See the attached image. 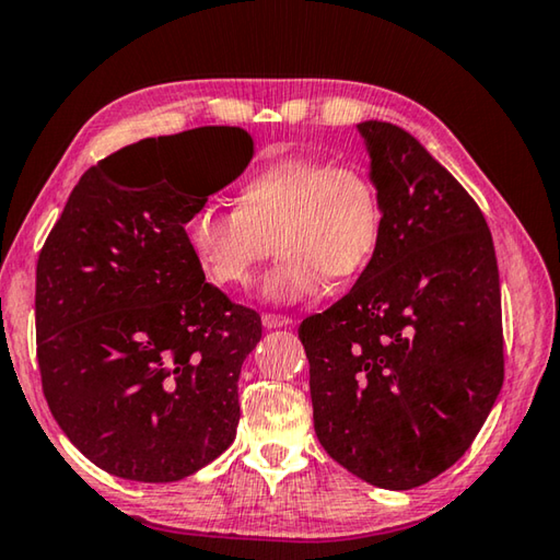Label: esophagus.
Masks as SVG:
<instances>
[{
	"mask_svg": "<svg viewBox=\"0 0 560 560\" xmlns=\"http://www.w3.org/2000/svg\"><path fill=\"white\" fill-rule=\"evenodd\" d=\"M262 319V327L265 329H278V327H288L290 325V317L285 315H272V312H265V315L260 317Z\"/></svg>",
	"mask_w": 560,
	"mask_h": 560,
	"instance_id": "1",
	"label": "esophagus"
}]
</instances>
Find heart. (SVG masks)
I'll return each instance as SVG.
<instances>
[{
	"label": "heart",
	"instance_id": "obj_1",
	"mask_svg": "<svg viewBox=\"0 0 560 560\" xmlns=\"http://www.w3.org/2000/svg\"><path fill=\"white\" fill-rule=\"evenodd\" d=\"M182 235L203 278L225 290L250 285L272 238L278 262L260 295L295 305L317 298L327 278L349 282L369 268L384 238V201L361 166L288 154L245 174L233 209L196 206Z\"/></svg>",
	"mask_w": 560,
	"mask_h": 560
}]
</instances>
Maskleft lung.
<instances>
[{
    "mask_svg": "<svg viewBox=\"0 0 560 560\" xmlns=\"http://www.w3.org/2000/svg\"><path fill=\"white\" fill-rule=\"evenodd\" d=\"M384 238L349 295L300 325L315 433L381 489H413L472 445L504 381L492 233L404 127L366 120Z\"/></svg>",
    "mask_w": 560,
    "mask_h": 560,
    "instance_id": "left-lung-1",
    "label": "left lung"
}]
</instances>
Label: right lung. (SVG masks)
<instances>
[{
	"mask_svg": "<svg viewBox=\"0 0 560 560\" xmlns=\"http://www.w3.org/2000/svg\"><path fill=\"white\" fill-rule=\"evenodd\" d=\"M196 140L213 164L201 194L160 174L122 182L160 150L154 137L122 147L81 176L36 265L46 404L93 465L135 482H176L233 443L241 366L262 335L253 310L206 282L182 235L250 164L253 137L199 127Z\"/></svg>",
	"mask_w": 560,
	"mask_h": 560,
	"instance_id": "1",
	"label": "right lung"
}]
</instances>
